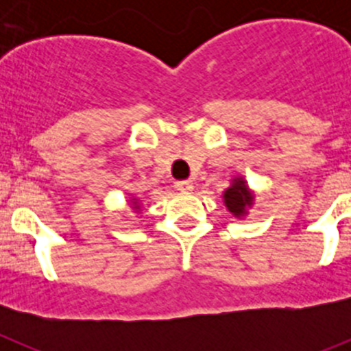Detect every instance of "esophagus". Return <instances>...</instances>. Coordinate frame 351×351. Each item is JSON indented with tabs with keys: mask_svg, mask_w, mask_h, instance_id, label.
<instances>
[{
	"mask_svg": "<svg viewBox=\"0 0 351 351\" xmlns=\"http://www.w3.org/2000/svg\"><path fill=\"white\" fill-rule=\"evenodd\" d=\"M176 188H178L181 193H191L195 186H193V182H191V181H178V182H176Z\"/></svg>",
	"mask_w": 351,
	"mask_h": 351,
	"instance_id": "1",
	"label": "esophagus"
}]
</instances>
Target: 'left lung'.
Returning a JSON list of instances; mask_svg holds the SVG:
<instances>
[{"instance_id":"8db88e82","label":"left lung","mask_w":351,"mask_h":351,"mask_svg":"<svg viewBox=\"0 0 351 351\" xmlns=\"http://www.w3.org/2000/svg\"><path fill=\"white\" fill-rule=\"evenodd\" d=\"M223 200H225L226 209L239 218V216L246 214V209L253 204V195L247 190L246 182L243 179L235 178L234 184L223 193Z\"/></svg>"}]
</instances>
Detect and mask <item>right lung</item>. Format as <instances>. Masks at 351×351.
Listing matches in <instances>:
<instances>
[{
	"instance_id": "1",
	"label": "right lung",
	"mask_w": 351,
	"mask_h": 351,
	"mask_svg": "<svg viewBox=\"0 0 351 351\" xmlns=\"http://www.w3.org/2000/svg\"><path fill=\"white\" fill-rule=\"evenodd\" d=\"M135 209H138V206H135Z\"/></svg>"
}]
</instances>
